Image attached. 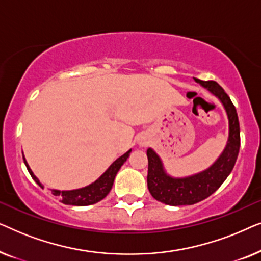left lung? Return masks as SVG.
I'll list each match as a JSON object with an SVG mask.
<instances>
[{"mask_svg": "<svg viewBox=\"0 0 261 261\" xmlns=\"http://www.w3.org/2000/svg\"><path fill=\"white\" fill-rule=\"evenodd\" d=\"M194 80L222 103L229 124L228 140L223 152L212 166L196 174L181 178L170 176L154 149H147L148 190L153 198L167 205H191L209 197L230 174L240 149V126L237 109L229 96L216 82L201 81L198 78Z\"/></svg>", "mask_w": 261, "mask_h": 261, "instance_id": "left-lung-1", "label": "left lung"}]
</instances>
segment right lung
<instances>
[{"label":"right lung","instance_id":"obj_1","mask_svg":"<svg viewBox=\"0 0 261 261\" xmlns=\"http://www.w3.org/2000/svg\"><path fill=\"white\" fill-rule=\"evenodd\" d=\"M130 152L132 149L124 153L123 155L119 156V158H117L115 162H114L112 165L106 170V172L103 173L101 177L97 178L94 183L89 184L84 188L74 189V190H56V189H51L52 194L55 196H59L62 203L67 205L84 206V205L95 204V203L102 201V199L109 194V191L112 190L116 173L119 172L121 166H122L123 163L128 159ZM22 156H23L24 165H26L28 172H30L32 178H33L34 181L39 185V187L44 188V185L40 183V180L38 179L37 176L33 173V171L31 170L26 158H24L23 153H22Z\"/></svg>","mask_w":261,"mask_h":261}]
</instances>
